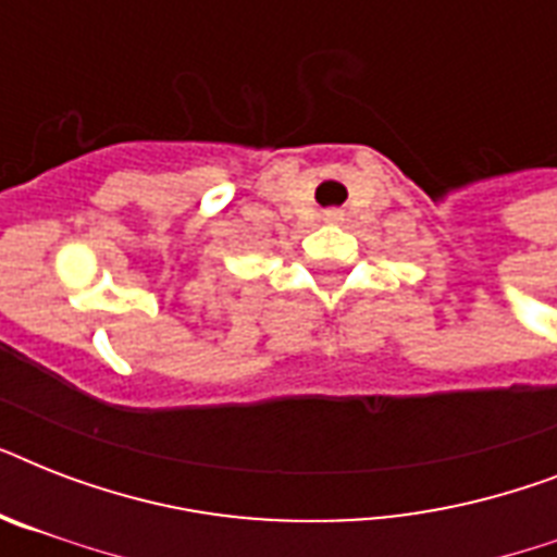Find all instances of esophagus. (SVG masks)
Wrapping results in <instances>:
<instances>
[{"instance_id":"1","label":"esophagus","mask_w":557,"mask_h":557,"mask_svg":"<svg viewBox=\"0 0 557 557\" xmlns=\"http://www.w3.org/2000/svg\"><path fill=\"white\" fill-rule=\"evenodd\" d=\"M341 219H344V210L341 208L323 210V222H341Z\"/></svg>"}]
</instances>
